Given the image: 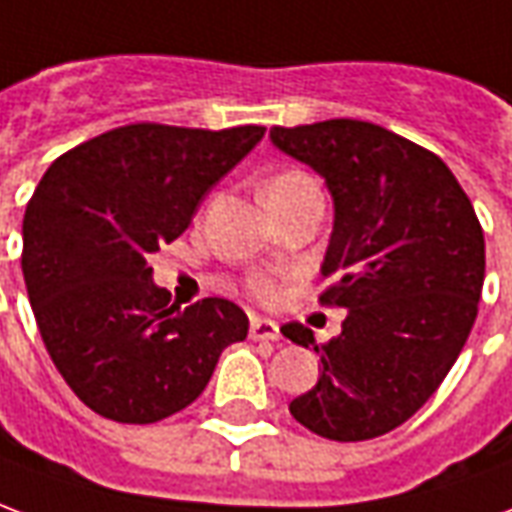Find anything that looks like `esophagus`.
Returning a JSON list of instances; mask_svg holds the SVG:
<instances>
[{"instance_id": "esophagus-1", "label": "esophagus", "mask_w": 512, "mask_h": 512, "mask_svg": "<svg viewBox=\"0 0 512 512\" xmlns=\"http://www.w3.org/2000/svg\"><path fill=\"white\" fill-rule=\"evenodd\" d=\"M250 339L253 342H275L281 336L278 322L267 320V317H250Z\"/></svg>"}]
</instances>
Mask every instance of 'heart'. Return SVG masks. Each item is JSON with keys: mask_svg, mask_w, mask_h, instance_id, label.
Returning <instances> with one entry per match:
<instances>
[{"mask_svg": "<svg viewBox=\"0 0 512 512\" xmlns=\"http://www.w3.org/2000/svg\"><path fill=\"white\" fill-rule=\"evenodd\" d=\"M311 190H320V184L303 168H281L264 181V198H267L270 209L286 204V201H292L297 195ZM245 289L253 297H259V300H270L275 295V281L267 278V275H250L248 281H245Z\"/></svg>", "mask_w": 512, "mask_h": 512, "instance_id": "obj_1", "label": "heart"}]
</instances>
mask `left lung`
<instances>
[{
	"instance_id": "8db88e82",
	"label": "left lung",
	"mask_w": 512,
	"mask_h": 512,
	"mask_svg": "<svg viewBox=\"0 0 512 512\" xmlns=\"http://www.w3.org/2000/svg\"><path fill=\"white\" fill-rule=\"evenodd\" d=\"M270 137L325 176L336 220L320 306L347 308L325 344L300 322L281 328L322 358L317 386L289 411L331 441L386 436L436 394L469 339L485 278L480 220L444 159L378 123L333 118Z\"/></svg>"
}]
</instances>
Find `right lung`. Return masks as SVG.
<instances>
[{
  "instance_id": "obj_1",
  "label": "right lung",
  "mask_w": 512,
  "mask_h": 512,
  "mask_svg": "<svg viewBox=\"0 0 512 512\" xmlns=\"http://www.w3.org/2000/svg\"><path fill=\"white\" fill-rule=\"evenodd\" d=\"M262 137L256 123H126L43 173L24 212L21 270L46 353L90 411L162 422L198 400L223 347L248 336L245 311L226 297L170 303L148 256L187 231L206 192Z\"/></svg>"
}]
</instances>
